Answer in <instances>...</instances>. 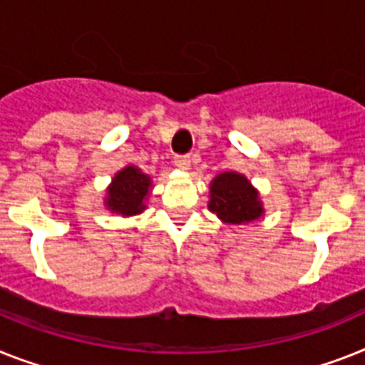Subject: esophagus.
Masks as SVG:
<instances>
[{
  "mask_svg": "<svg viewBox=\"0 0 365 365\" xmlns=\"http://www.w3.org/2000/svg\"><path fill=\"white\" fill-rule=\"evenodd\" d=\"M175 165L179 170L188 171L190 170V156H175Z\"/></svg>",
  "mask_w": 365,
  "mask_h": 365,
  "instance_id": "esophagus-1",
  "label": "esophagus"
}]
</instances>
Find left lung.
Returning <instances> with one entry per match:
<instances>
[{
    "instance_id": "1",
    "label": "left lung",
    "mask_w": 365,
    "mask_h": 365,
    "mask_svg": "<svg viewBox=\"0 0 365 365\" xmlns=\"http://www.w3.org/2000/svg\"><path fill=\"white\" fill-rule=\"evenodd\" d=\"M207 207L225 225H246L264 215L259 190L239 171H224L210 180Z\"/></svg>"
}]
</instances>
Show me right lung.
<instances>
[{"label":"right lung","mask_w":365,"mask_h":365,"mask_svg":"<svg viewBox=\"0 0 365 365\" xmlns=\"http://www.w3.org/2000/svg\"><path fill=\"white\" fill-rule=\"evenodd\" d=\"M153 179L134 164L125 165L113 175L104 195V207L111 215L135 216L147 209Z\"/></svg>","instance_id":"add662e5"}]
</instances>
